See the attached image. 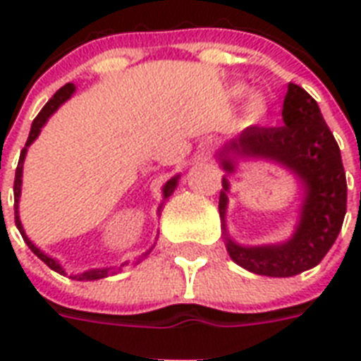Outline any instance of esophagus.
<instances>
[{"label":"esophagus","instance_id":"34e87169","mask_svg":"<svg viewBox=\"0 0 361 361\" xmlns=\"http://www.w3.org/2000/svg\"><path fill=\"white\" fill-rule=\"evenodd\" d=\"M209 157H212V144H209V142H204L202 146L198 147L197 161H200V163H206V161H209Z\"/></svg>","mask_w":361,"mask_h":361}]
</instances>
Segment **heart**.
Masks as SVG:
<instances>
[{
  "label": "heart",
  "instance_id": "1",
  "mask_svg": "<svg viewBox=\"0 0 361 361\" xmlns=\"http://www.w3.org/2000/svg\"><path fill=\"white\" fill-rule=\"evenodd\" d=\"M245 92L247 90L243 86L234 87V95H236V97L245 95ZM264 114H266V104H264L262 99H258V97L252 99L251 103H249V106H247V118L252 121H257V120H260Z\"/></svg>",
  "mask_w": 361,
  "mask_h": 361
}]
</instances>
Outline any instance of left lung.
<instances>
[{"instance_id": "8db88e82", "label": "left lung", "mask_w": 361, "mask_h": 361, "mask_svg": "<svg viewBox=\"0 0 361 361\" xmlns=\"http://www.w3.org/2000/svg\"><path fill=\"white\" fill-rule=\"evenodd\" d=\"M269 160L302 183L297 228L288 240L268 246H241L226 231L230 182L240 160ZM223 176L219 215L226 251L238 266L266 277H292L314 268L330 251L347 214V178L341 152L319 104L303 87L288 84L281 127L251 125L217 152Z\"/></svg>"}]
</instances>
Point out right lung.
Instances as JSON below:
<instances>
[{"label": "right lung", "instance_id": "right-lung-1", "mask_svg": "<svg viewBox=\"0 0 361 361\" xmlns=\"http://www.w3.org/2000/svg\"><path fill=\"white\" fill-rule=\"evenodd\" d=\"M75 90H76L75 84H65L59 92L54 93V97L50 99L44 106H42V110L37 114L33 123H31L30 136H27V142H25L24 149H22V153H20L18 166H16V174H14V223H16V228L20 231V234H22L24 241L27 243V247L33 251V255H37V257L41 258L48 268L54 269V271H58L59 275H69L71 279H75V281H97V279H104V277H110V275H116V274H120V271H123L125 266H129V260H125V262L120 264V266H112V268H93V269H87V271H82V274H67L63 266L59 264V260H56V258H52L44 251H41V247H37L35 243L27 238L24 226H22V221H20V212H18L20 195H22V172H24V161H25V153H27V147L37 140V136L41 135V129L47 125L48 118H50V116H52L54 112H56V110H58L59 106L67 101V99L73 97ZM178 181H180V174H176L174 178H170V180L163 185V202H161V206L157 208V214H161V209H163L164 206V200H169V198L172 197V192H174L176 187H178ZM149 251H152V249H149ZM149 251H146L142 257H138V260H136L135 264L142 262V260L149 255Z\"/></svg>", "mask_w": 361, "mask_h": 361}]
</instances>
